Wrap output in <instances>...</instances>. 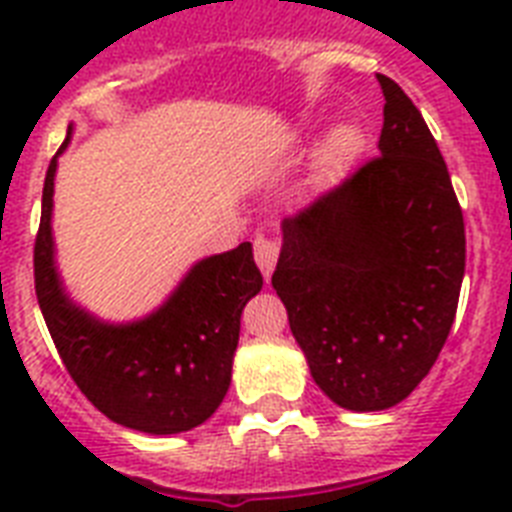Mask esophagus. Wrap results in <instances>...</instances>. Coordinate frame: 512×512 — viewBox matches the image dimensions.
Here are the masks:
<instances>
[{
  "mask_svg": "<svg viewBox=\"0 0 512 512\" xmlns=\"http://www.w3.org/2000/svg\"><path fill=\"white\" fill-rule=\"evenodd\" d=\"M255 260L260 265L265 279H271L273 268H276V260H279V241L268 239V236H257L255 239Z\"/></svg>",
  "mask_w": 512,
  "mask_h": 512,
  "instance_id": "34e87169",
  "label": "esophagus"
}]
</instances>
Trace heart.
<instances>
[{"mask_svg": "<svg viewBox=\"0 0 512 512\" xmlns=\"http://www.w3.org/2000/svg\"><path fill=\"white\" fill-rule=\"evenodd\" d=\"M361 143H364V138H361V130H358L356 124H350V122L337 124L327 138L329 162H335V164L350 162V159L361 151Z\"/></svg>", "mask_w": 512, "mask_h": 512, "instance_id": "heart-1", "label": "heart"}]
</instances>
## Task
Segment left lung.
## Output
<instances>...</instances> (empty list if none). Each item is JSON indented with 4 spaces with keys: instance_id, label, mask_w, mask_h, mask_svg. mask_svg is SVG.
Here are the masks:
<instances>
[{
    "instance_id": "8db88e82",
    "label": "left lung",
    "mask_w": 512,
    "mask_h": 512,
    "mask_svg": "<svg viewBox=\"0 0 512 512\" xmlns=\"http://www.w3.org/2000/svg\"><path fill=\"white\" fill-rule=\"evenodd\" d=\"M385 95L380 156L284 217L273 289L316 385L350 412L404 401L436 364L465 276L452 177L409 95Z\"/></svg>"
}]
</instances>
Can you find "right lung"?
<instances>
[{"instance_id":"right-lung-1","label":"right lung","mask_w":512,"mask_h":512,"mask_svg":"<svg viewBox=\"0 0 512 512\" xmlns=\"http://www.w3.org/2000/svg\"><path fill=\"white\" fill-rule=\"evenodd\" d=\"M66 143L60 146L63 154ZM58 156L47 167L42 220L34 244L36 300L71 380L124 428L170 436L209 420L231 385L241 311L263 289L252 244L204 257L170 300L132 324H106L71 303L55 271L52 188Z\"/></svg>"}]
</instances>
